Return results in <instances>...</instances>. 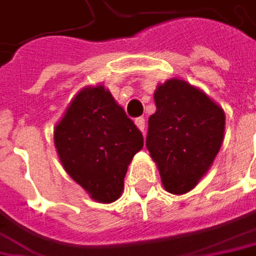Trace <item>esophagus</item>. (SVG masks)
<instances>
[{
    "instance_id": "34e87169",
    "label": "esophagus",
    "mask_w": 256,
    "mask_h": 256,
    "mask_svg": "<svg viewBox=\"0 0 256 256\" xmlns=\"http://www.w3.org/2000/svg\"><path fill=\"white\" fill-rule=\"evenodd\" d=\"M134 124L138 126V128L144 133L145 132V118L144 117H139V118H136L134 120Z\"/></svg>"
}]
</instances>
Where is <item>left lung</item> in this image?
I'll return each mask as SVG.
<instances>
[{"label":"left lung","instance_id":"8db88e82","mask_svg":"<svg viewBox=\"0 0 256 256\" xmlns=\"http://www.w3.org/2000/svg\"><path fill=\"white\" fill-rule=\"evenodd\" d=\"M156 111L148 120L146 148L162 186L173 195L192 190L220 151L224 110L183 79H168L154 92Z\"/></svg>","mask_w":256,"mask_h":256}]
</instances>
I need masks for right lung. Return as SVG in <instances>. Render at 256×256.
<instances>
[{
    "label": "right lung",
    "mask_w": 256,
    "mask_h": 256,
    "mask_svg": "<svg viewBox=\"0 0 256 256\" xmlns=\"http://www.w3.org/2000/svg\"><path fill=\"white\" fill-rule=\"evenodd\" d=\"M60 161L90 199L110 204L122 196L144 136L104 84L84 86L54 128Z\"/></svg>",
    "instance_id": "add662e5"
}]
</instances>
